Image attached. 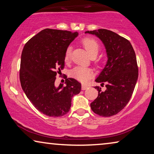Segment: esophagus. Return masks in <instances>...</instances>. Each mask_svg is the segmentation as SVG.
Here are the masks:
<instances>
[{"label": "esophagus", "instance_id": "esophagus-1", "mask_svg": "<svg viewBox=\"0 0 154 154\" xmlns=\"http://www.w3.org/2000/svg\"><path fill=\"white\" fill-rule=\"evenodd\" d=\"M89 87V85H82V90H85V89H87V88Z\"/></svg>", "mask_w": 154, "mask_h": 154}]
</instances>
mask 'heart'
Returning a JSON list of instances; mask_svg holds the SVG:
<instances>
[{"label":"heart","instance_id":"1","mask_svg":"<svg viewBox=\"0 0 154 154\" xmlns=\"http://www.w3.org/2000/svg\"><path fill=\"white\" fill-rule=\"evenodd\" d=\"M82 44L87 52L91 57H95L100 49L99 42L96 39L92 38H86L82 41ZM72 58V48L68 47L66 49L64 56V59L66 62H69ZM70 75L79 81L85 83L93 76V72L89 68L82 67H75L70 72Z\"/></svg>","mask_w":154,"mask_h":154}]
</instances>
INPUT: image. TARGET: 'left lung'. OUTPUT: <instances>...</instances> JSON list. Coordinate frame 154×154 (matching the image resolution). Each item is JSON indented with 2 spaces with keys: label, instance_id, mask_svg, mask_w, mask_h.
<instances>
[{
  "label": "left lung",
  "instance_id": "1",
  "mask_svg": "<svg viewBox=\"0 0 154 154\" xmlns=\"http://www.w3.org/2000/svg\"><path fill=\"white\" fill-rule=\"evenodd\" d=\"M98 36L105 45L107 65L96 79L105 83L106 90L96 86L98 96L91 103L93 112L100 116L110 117L123 109L133 94L138 76V67L133 47L128 40L105 29L87 31Z\"/></svg>",
  "mask_w": 154,
  "mask_h": 154
}]
</instances>
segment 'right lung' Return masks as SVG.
I'll list each match as a JSON object with an SVG mask.
<instances>
[{"mask_svg": "<svg viewBox=\"0 0 154 154\" xmlns=\"http://www.w3.org/2000/svg\"><path fill=\"white\" fill-rule=\"evenodd\" d=\"M79 33L45 29L27 42L21 55L20 81L23 90L39 112L50 117L67 114L72 98L81 84L65 77L66 86H55L56 74L65 67V52Z\"/></svg>", "mask_w": 154, "mask_h": 154, "instance_id": "right-lung-1", "label": "right lung"}]
</instances>
